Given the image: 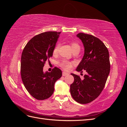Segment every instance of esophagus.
Listing matches in <instances>:
<instances>
[{
    "label": "esophagus",
    "mask_w": 127,
    "mask_h": 127,
    "mask_svg": "<svg viewBox=\"0 0 127 127\" xmlns=\"http://www.w3.org/2000/svg\"><path fill=\"white\" fill-rule=\"evenodd\" d=\"M68 75V73L66 72H64V71L63 72V76H67V75Z\"/></svg>",
    "instance_id": "34e87169"
}]
</instances>
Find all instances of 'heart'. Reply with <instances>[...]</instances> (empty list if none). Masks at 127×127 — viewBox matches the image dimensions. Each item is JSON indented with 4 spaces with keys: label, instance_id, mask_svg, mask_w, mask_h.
Returning <instances> with one entry per match:
<instances>
[{
    "label": "heart",
    "instance_id": "heart-1",
    "mask_svg": "<svg viewBox=\"0 0 127 127\" xmlns=\"http://www.w3.org/2000/svg\"><path fill=\"white\" fill-rule=\"evenodd\" d=\"M70 45L72 50H74L76 49H80L79 45L75 42H71ZM59 44H58L55 46L54 49L53 50L52 53L53 56H56L58 54L59 51ZM72 64L73 63L70 62L69 61H68L67 60H63L59 63V66L65 70H69L72 67Z\"/></svg>",
    "mask_w": 127,
    "mask_h": 127
}]
</instances>
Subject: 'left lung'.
Masks as SVG:
<instances>
[{
    "instance_id": "8db88e82",
    "label": "left lung",
    "mask_w": 127,
    "mask_h": 127,
    "mask_svg": "<svg viewBox=\"0 0 127 127\" xmlns=\"http://www.w3.org/2000/svg\"><path fill=\"white\" fill-rule=\"evenodd\" d=\"M77 36L82 40L85 52L76 70L83 72L84 70L87 74L83 79L71 74L74 82L70 85V91L77 102L87 104L96 98L105 85L110 70L109 53L98 38L83 33H78Z\"/></svg>"
}]
</instances>
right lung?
I'll list each match as a JSON object with an SVG mask.
<instances>
[{"label":"right lung","instance_id":"1","mask_svg":"<svg viewBox=\"0 0 127 127\" xmlns=\"http://www.w3.org/2000/svg\"><path fill=\"white\" fill-rule=\"evenodd\" d=\"M61 32H45L34 36L22 52L21 74L29 93L38 100L50 97L54 92L55 83L62 76V71L55 67L51 72H44L46 61L52 56Z\"/></svg>","mask_w":127,"mask_h":127}]
</instances>
